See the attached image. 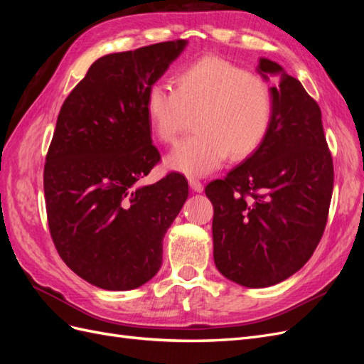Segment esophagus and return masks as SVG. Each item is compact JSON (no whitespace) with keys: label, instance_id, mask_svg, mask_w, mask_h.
Listing matches in <instances>:
<instances>
[{"label":"esophagus","instance_id":"1","mask_svg":"<svg viewBox=\"0 0 364 364\" xmlns=\"http://www.w3.org/2000/svg\"><path fill=\"white\" fill-rule=\"evenodd\" d=\"M188 183H190L193 191H196V193H202V191H203V183H202L199 179L190 178V179H188Z\"/></svg>","mask_w":364,"mask_h":364}]
</instances>
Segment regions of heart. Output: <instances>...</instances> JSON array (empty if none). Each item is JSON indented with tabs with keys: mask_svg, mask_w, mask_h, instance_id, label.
Here are the masks:
<instances>
[{
	"mask_svg": "<svg viewBox=\"0 0 364 364\" xmlns=\"http://www.w3.org/2000/svg\"><path fill=\"white\" fill-rule=\"evenodd\" d=\"M144 114L156 138L171 144L194 115L197 134L182 139L165 158L173 171L202 178L215 171L228 155L252 156L266 139L273 117V92L261 75L214 56L202 58L176 73L173 91L150 86Z\"/></svg>",
	"mask_w": 364,
	"mask_h": 364,
	"instance_id": "b5f03b06",
	"label": "heart"
}]
</instances>
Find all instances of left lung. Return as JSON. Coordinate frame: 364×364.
<instances>
[{"label":"left lung","mask_w":364,"mask_h":364,"mask_svg":"<svg viewBox=\"0 0 364 364\" xmlns=\"http://www.w3.org/2000/svg\"><path fill=\"white\" fill-rule=\"evenodd\" d=\"M258 73L278 77L269 134L252 156L205 188L214 206L215 266L249 289L287 279L311 258L334 185L321 107L277 62L259 59Z\"/></svg>","instance_id":"left-lung-1"}]
</instances>
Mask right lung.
I'll use <instances>...</instances> for the list:
<instances>
[{
	"label": "right lung",
	"instance_id": "1",
	"mask_svg": "<svg viewBox=\"0 0 364 364\" xmlns=\"http://www.w3.org/2000/svg\"><path fill=\"white\" fill-rule=\"evenodd\" d=\"M185 39L95 60L63 102L43 167L48 228L60 258L105 290H134L162 264V240L188 182L168 173L139 181L159 162L144 97Z\"/></svg>",
	"mask_w": 364,
	"mask_h": 364
}]
</instances>
